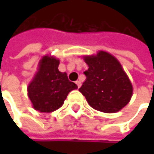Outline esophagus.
<instances>
[{
  "label": "esophagus",
  "mask_w": 154,
  "mask_h": 154,
  "mask_svg": "<svg viewBox=\"0 0 154 154\" xmlns=\"http://www.w3.org/2000/svg\"><path fill=\"white\" fill-rule=\"evenodd\" d=\"M75 83H76V85L78 86V88H80V86H81V82H80V80H77V81H76Z\"/></svg>",
  "instance_id": "obj_1"
}]
</instances>
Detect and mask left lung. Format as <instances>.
Returning <instances> with one entry per match:
<instances>
[{"label":"left lung","mask_w":154,"mask_h":154,"mask_svg":"<svg viewBox=\"0 0 154 154\" xmlns=\"http://www.w3.org/2000/svg\"><path fill=\"white\" fill-rule=\"evenodd\" d=\"M84 60L89 68L84 72L86 80L79 91L90 106L105 113L122 109L132 97L133 87L120 62L104 51Z\"/></svg>","instance_id":"1"}]
</instances>
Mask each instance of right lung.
<instances>
[{
    "instance_id": "1",
    "label": "right lung",
    "mask_w": 154,
    "mask_h": 154,
    "mask_svg": "<svg viewBox=\"0 0 154 154\" xmlns=\"http://www.w3.org/2000/svg\"><path fill=\"white\" fill-rule=\"evenodd\" d=\"M59 60L44 56L38 71L28 86V96L33 108L40 112H52L62 106L68 92L77 89V85L69 81L66 73L58 70Z\"/></svg>"
}]
</instances>
